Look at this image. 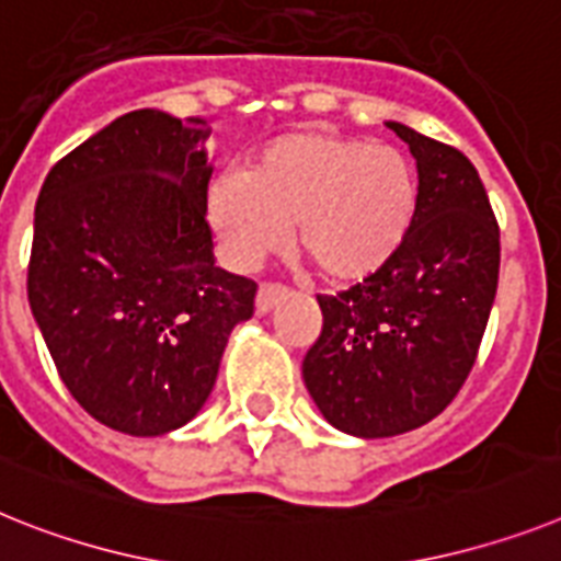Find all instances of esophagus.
I'll list each match as a JSON object with an SVG mask.
<instances>
[{
	"label": "esophagus",
	"mask_w": 561,
	"mask_h": 561,
	"mask_svg": "<svg viewBox=\"0 0 561 561\" xmlns=\"http://www.w3.org/2000/svg\"><path fill=\"white\" fill-rule=\"evenodd\" d=\"M285 296H288V288H282V285H262L256 294V313H271Z\"/></svg>",
	"instance_id": "1"
}]
</instances>
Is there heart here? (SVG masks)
<instances>
[{
    "instance_id": "1",
    "label": "heart",
    "mask_w": 561,
    "mask_h": 561,
    "mask_svg": "<svg viewBox=\"0 0 561 561\" xmlns=\"http://www.w3.org/2000/svg\"><path fill=\"white\" fill-rule=\"evenodd\" d=\"M205 214L237 271H256L294 228L296 253L331 285L376 279L416 225L419 176L388 145L331 130H290L259 150L248 173L208 187Z\"/></svg>"
}]
</instances>
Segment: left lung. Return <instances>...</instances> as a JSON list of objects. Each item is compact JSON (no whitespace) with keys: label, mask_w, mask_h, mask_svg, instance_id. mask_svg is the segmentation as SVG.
Returning a JSON list of instances; mask_svg holds the SVG:
<instances>
[{"label":"left lung","mask_w":561,"mask_h":561,"mask_svg":"<svg viewBox=\"0 0 561 561\" xmlns=\"http://www.w3.org/2000/svg\"><path fill=\"white\" fill-rule=\"evenodd\" d=\"M388 128L416 159V225L376 279L319 296L322 333L302 362L319 413L359 439L422 427L454 402L499 282V225L477 168L402 122Z\"/></svg>","instance_id":"1"}]
</instances>
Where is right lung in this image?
<instances>
[{"label": "right lung", "instance_id": "obj_1", "mask_svg": "<svg viewBox=\"0 0 561 561\" xmlns=\"http://www.w3.org/2000/svg\"><path fill=\"white\" fill-rule=\"evenodd\" d=\"M210 128L130 111L50 168L33 214L27 302L70 397L128 436L187 425L256 282L216 267Z\"/></svg>", "mask_w": 561, "mask_h": 561}]
</instances>
